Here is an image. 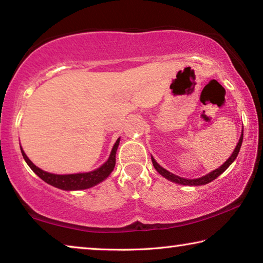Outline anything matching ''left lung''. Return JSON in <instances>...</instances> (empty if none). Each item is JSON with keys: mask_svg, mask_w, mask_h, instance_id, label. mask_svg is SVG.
I'll return each mask as SVG.
<instances>
[{"mask_svg": "<svg viewBox=\"0 0 263 263\" xmlns=\"http://www.w3.org/2000/svg\"><path fill=\"white\" fill-rule=\"evenodd\" d=\"M242 138H243V128H242L241 137H240L237 147H235V149L233 151L232 155H231V157H230L228 160H226V162H225L224 164H221V166H220L219 168H217L216 171L211 172L210 174H208V175L203 176V177H199V179L188 180V179H183V177H180V176H177V175L172 174V173H169L168 171H166V169L160 166V164L152 158L153 166H154L155 169H157L159 174H161L163 177H166V179H168L169 181L175 182V183L183 184V185H194V186H195V185H203V184H206V183H209V182H211V181H213L215 179H217V177L219 176V175L221 174V173H224V172L226 171V169H228V168L230 167V164L234 161L235 158L238 157L240 147H241V144H242Z\"/></svg>", "mask_w": 263, "mask_h": 263, "instance_id": "left-lung-1", "label": "left lung"}]
</instances>
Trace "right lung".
<instances>
[{"label": "right lung", "instance_id": "right-lung-1", "mask_svg": "<svg viewBox=\"0 0 263 263\" xmlns=\"http://www.w3.org/2000/svg\"><path fill=\"white\" fill-rule=\"evenodd\" d=\"M119 145V138L117 141L115 142L112 151H111V154L108 159V161L102 164L100 168L95 169V171L89 172V173H80V174H69V175H57V174H51V173L44 172L41 168L30 161V159L26 157L24 151L22 149V155H23L24 160L26 163L29 164V167L32 169V171L37 174L43 181H45L46 183L51 184L55 188H59L62 190H80V189H87L90 188V186H94L97 183L106 179L111 172L114 171L115 164H116V152H117Z\"/></svg>", "mask_w": 263, "mask_h": 263}]
</instances>
